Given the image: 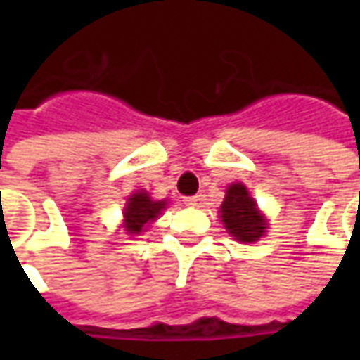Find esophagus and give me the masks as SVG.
Here are the masks:
<instances>
[{"instance_id": "obj_1", "label": "esophagus", "mask_w": 360, "mask_h": 360, "mask_svg": "<svg viewBox=\"0 0 360 360\" xmlns=\"http://www.w3.org/2000/svg\"><path fill=\"white\" fill-rule=\"evenodd\" d=\"M183 202H185V206H196L198 204V196H185Z\"/></svg>"}]
</instances>
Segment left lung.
Masks as SVG:
<instances>
[{
  "label": "left lung",
  "instance_id": "1",
  "mask_svg": "<svg viewBox=\"0 0 360 360\" xmlns=\"http://www.w3.org/2000/svg\"><path fill=\"white\" fill-rule=\"evenodd\" d=\"M219 218L227 233L241 243H255L266 233V218L260 214L255 198L243 183H233L226 191V198L219 206Z\"/></svg>",
  "mask_w": 360,
  "mask_h": 360
}]
</instances>
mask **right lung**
<instances>
[{
  "label": "right lung",
  "mask_w": 360,
  "mask_h": 360,
  "mask_svg": "<svg viewBox=\"0 0 360 360\" xmlns=\"http://www.w3.org/2000/svg\"><path fill=\"white\" fill-rule=\"evenodd\" d=\"M165 200H152L146 191H136L127 198V206L123 210L125 231L129 235H139L146 229L148 224L162 214L165 208Z\"/></svg>",
  "instance_id": "right-lung-1"
}]
</instances>
